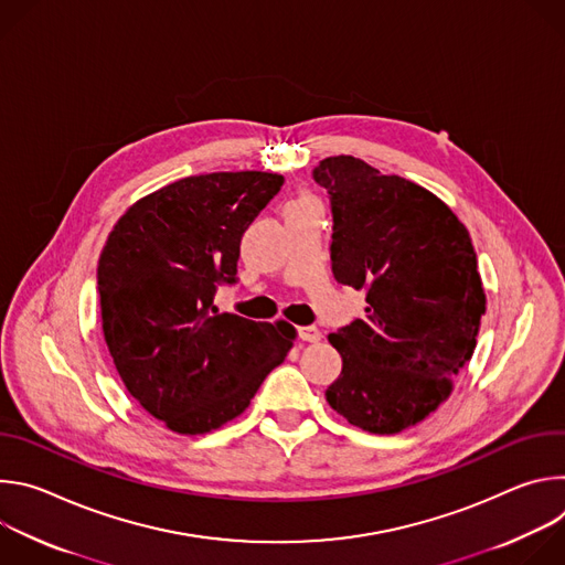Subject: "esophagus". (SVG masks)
<instances>
[{
	"label": "esophagus",
	"mask_w": 565,
	"mask_h": 565,
	"mask_svg": "<svg viewBox=\"0 0 565 565\" xmlns=\"http://www.w3.org/2000/svg\"><path fill=\"white\" fill-rule=\"evenodd\" d=\"M299 340L315 344V342L321 340V333H319V329H315V327H301V329H299Z\"/></svg>",
	"instance_id": "esophagus-1"
}]
</instances>
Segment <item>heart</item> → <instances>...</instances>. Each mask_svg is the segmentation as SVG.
Segmentation results:
<instances>
[{"label":"heart","instance_id":"1","mask_svg":"<svg viewBox=\"0 0 565 565\" xmlns=\"http://www.w3.org/2000/svg\"><path fill=\"white\" fill-rule=\"evenodd\" d=\"M301 201H308V199H301ZM301 201H297V203H301Z\"/></svg>","mask_w":565,"mask_h":565}]
</instances>
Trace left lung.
<instances>
[{
	"mask_svg": "<svg viewBox=\"0 0 565 565\" xmlns=\"http://www.w3.org/2000/svg\"><path fill=\"white\" fill-rule=\"evenodd\" d=\"M312 179L331 199V268L366 295L364 319L329 335L342 373L329 405L371 434H397L436 412L471 360L486 312L467 227L429 190L353 156Z\"/></svg>",
	"mask_w": 565,
	"mask_h": 565,
	"instance_id": "8db88e82",
	"label": "left lung"
}]
</instances>
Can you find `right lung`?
<instances>
[{
    "mask_svg": "<svg viewBox=\"0 0 565 565\" xmlns=\"http://www.w3.org/2000/svg\"><path fill=\"white\" fill-rule=\"evenodd\" d=\"M268 172L181 179L134 203L98 262L103 331L127 391L172 431L241 416L288 355L295 329L218 312L236 284L241 236L281 190Z\"/></svg>",
    "mask_w": 565,
    "mask_h": 565,
    "instance_id": "1",
    "label": "right lung"
}]
</instances>
